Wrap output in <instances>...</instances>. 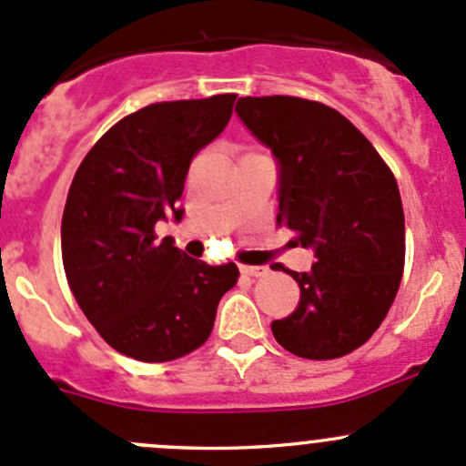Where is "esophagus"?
Returning a JSON list of instances; mask_svg holds the SVG:
<instances>
[{
	"instance_id": "obj_1",
	"label": "esophagus",
	"mask_w": 466,
	"mask_h": 466,
	"mask_svg": "<svg viewBox=\"0 0 466 466\" xmlns=\"http://www.w3.org/2000/svg\"><path fill=\"white\" fill-rule=\"evenodd\" d=\"M241 272H243V275L255 277V279H257V277H266L270 270H268L266 266H241Z\"/></svg>"
}]
</instances>
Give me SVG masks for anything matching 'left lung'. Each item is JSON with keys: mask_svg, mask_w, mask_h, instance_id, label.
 I'll return each mask as SVG.
<instances>
[{"mask_svg": "<svg viewBox=\"0 0 466 466\" xmlns=\"http://www.w3.org/2000/svg\"><path fill=\"white\" fill-rule=\"evenodd\" d=\"M237 112L279 159L277 225L290 246L313 248L309 272H290L299 304L270 324L290 354L331 360L372 338L388 316L406 261L397 180L370 139L333 107L299 96H243Z\"/></svg>", "mask_w": 466, "mask_h": 466, "instance_id": "1", "label": "left lung"}]
</instances>
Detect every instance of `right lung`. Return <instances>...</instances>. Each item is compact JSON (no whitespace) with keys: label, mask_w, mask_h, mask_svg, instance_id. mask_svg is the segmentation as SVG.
Here are the masks:
<instances>
[{"label":"right lung","mask_w":466,"mask_h":466,"mask_svg":"<svg viewBox=\"0 0 466 466\" xmlns=\"http://www.w3.org/2000/svg\"><path fill=\"white\" fill-rule=\"evenodd\" d=\"M237 94L150 103L116 121L86 155L63 211V266L98 336L144 363L182 359L205 345L237 263L207 266L155 223L177 209L189 164L218 137Z\"/></svg>","instance_id":"obj_1"}]
</instances>
